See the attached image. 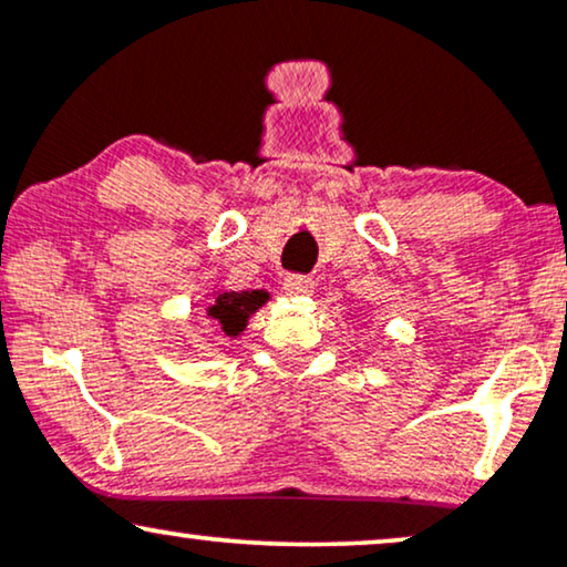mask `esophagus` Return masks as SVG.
Returning <instances> with one entry per match:
<instances>
[{"mask_svg": "<svg viewBox=\"0 0 567 567\" xmlns=\"http://www.w3.org/2000/svg\"><path fill=\"white\" fill-rule=\"evenodd\" d=\"M284 291L289 293V297H312L315 281L309 276H286Z\"/></svg>", "mask_w": 567, "mask_h": 567, "instance_id": "esophagus-1", "label": "esophagus"}]
</instances>
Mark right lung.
<instances>
[{"mask_svg":"<svg viewBox=\"0 0 567 567\" xmlns=\"http://www.w3.org/2000/svg\"><path fill=\"white\" fill-rule=\"evenodd\" d=\"M270 299L268 291H216L206 315L221 324L224 336L237 338L247 328V320Z\"/></svg>","mask_w":567,"mask_h":567,"instance_id":"1","label":"right lung"}]
</instances>
